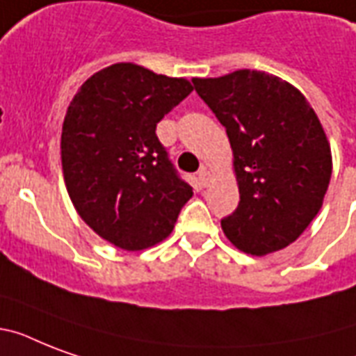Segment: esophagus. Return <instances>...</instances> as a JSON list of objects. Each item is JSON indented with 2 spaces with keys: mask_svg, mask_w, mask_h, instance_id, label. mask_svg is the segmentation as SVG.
Listing matches in <instances>:
<instances>
[{
  "mask_svg": "<svg viewBox=\"0 0 356 356\" xmlns=\"http://www.w3.org/2000/svg\"><path fill=\"white\" fill-rule=\"evenodd\" d=\"M197 179H200L201 186H209V184L212 183V173L209 172L205 166H203L200 170V173H197Z\"/></svg>",
  "mask_w": 356,
  "mask_h": 356,
  "instance_id": "esophagus-1",
  "label": "esophagus"
}]
</instances>
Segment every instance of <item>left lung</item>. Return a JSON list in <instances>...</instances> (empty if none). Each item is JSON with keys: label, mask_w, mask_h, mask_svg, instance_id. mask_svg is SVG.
<instances>
[{"label": "left lung", "mask_w": 356, "mask_h": 356, "mask_svg": "<svg viewBox=\"0 0 356 356\" xmlns=\"http://www.w3.org/2000/svg\"><path fill=\"white\" fill-rule=\"evenodd\" d=\"M192 83L233 149L240 201L222 220L223 233L248 254L284 249L320 212L331 181V144L318 114L296 86L266 72Z\"/></svg>", "instance_id": "1"}]
</instances>
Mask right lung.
<instances>
[{"mask_svg":"<svg viewBox=\"0 0 356 356\" xmlns=\"http://www.w3.org/2000/svg\"><path fill=\"white\" fill-rule=\"evenodd\" d=\"M194 86L134 63H116L81 85L63 123L66 190L81 220L125 251L166 240L192 186L177 177L156 123Z\"/></svg>","mask_w":356,"mask_h":356,"instance_id":"obj_1","label":"right lung"}]
</instances>
